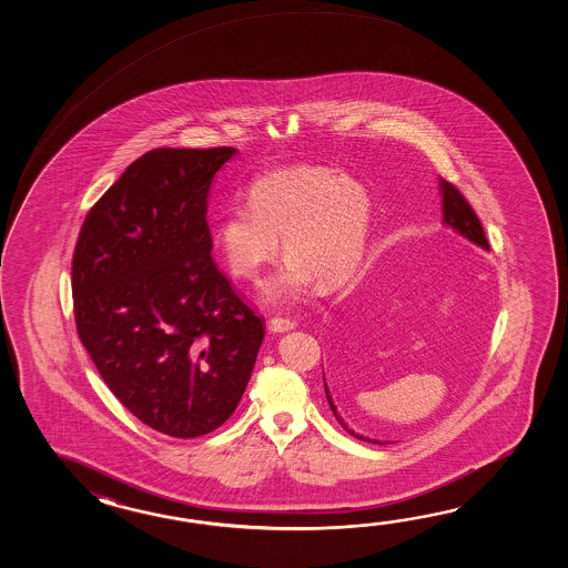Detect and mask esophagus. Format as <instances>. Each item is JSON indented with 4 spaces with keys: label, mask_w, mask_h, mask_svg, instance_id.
I'll return each mask as SVG.
<instances>
[{
    "label": "esophagus",
    "mask_w": 568,
    "mask_h": 568,
    "mask_svg": "<svg viewBox=\"0 0 568 568\" xmlns=\"http://www.w3.org/2000/svg\"><path fill=\"white\" fill-rule=\"evenodd\" d=\"M292 328H296V321L290 318V316H274V318H270V331H274V333H286V331H292Z\"/></svg>",
    "instance_id": "obj_1"
}]
</instances>
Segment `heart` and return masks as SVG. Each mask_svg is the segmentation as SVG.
Segmentation results:
<instances>
[{
  "mask_svg": "<svg viewBox=\"0 0 568 568\" xmlns=\"http://www.w3.org/2000/svg\"><path fill=\"white\" fill-rule=\"evenodd\" d=\"M372 225V201L362 182L326 166L301 164L255 181L250 206L219 221L217 247L235 278L257 284L278 257L282 235L288 264L266 288V301L288 304L347 284L362 264Z\"/></svg>",
  "mask_w": 568,
  "mask_h": 568,
  "instance_id": "b5f03b06",
  "label": "heart"
}]
</instances>
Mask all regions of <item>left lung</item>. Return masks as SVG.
<instances>
[{
	"mask_svg": "<svg viewBox=\"0 0 568 568\" xmlns=\"http://www.w3.org/2000/svg\"><path fill=\"white\" fill-rule=\"evenodd\" d=\"M440 191H443V213H445V223L450 225L453 230L459 231L460 235H465L467 240H471L473 243H477V245H481L485 250H489V243H487V237H485L481 221H479V217L475 215L473 206L469 205V201L463 196L459 189H457L453 182L440 181ZM323 382H325V375H323ZM325 394L326 399H328V406H331V410L335 414V418H337L338 424H341L349 435L355 436V438H359V440H367V443H377V445H382L379 440H369V438H365V436L357 435L355 430H351L349 426L343 423V418H341V414H338L337 406H335L333 394L328 392L326 384Z\"/></svg>",
	"mask_w": 568,
	"mask_h": 568,
	"instance_id": "8db88e82",
	"label": "left lung"
}]
</instances>
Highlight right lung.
<instances>
[{"mask_svg":"<svg viewBox=\"0 0 568 568\" xmlns=\"http://www.w3.org/2000/svg\"><path fill=\"white\" fill-rule=\"evenodd\" d=\"M235 148H158L87 213L73 254L77 333L113 396L162 435L213 433L242 399L264 316L219 270L206 196Z\"/></svg>","mask_w":568,"mask_h":568,"instance_id":"obj_1","label":"right lung"}]
</instances>
